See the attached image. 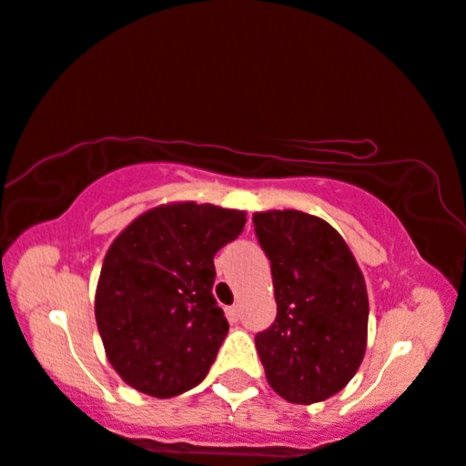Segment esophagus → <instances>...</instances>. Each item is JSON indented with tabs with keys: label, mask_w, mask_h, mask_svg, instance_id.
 <instances>
[{
	"label": "esophagus",
	"mask_w": 466,
	"mask_h": 466,
	"mask_svg": "<svg viewBox=\"0 0 466 466\" xmlns=\"http://www.w3.org/2000/svg\"><path fill=\"white\" fill-rule=\"evenodd\" d=\"M226 317L230 323H236V320L240 319V308L238 306H228L226 308Z\"/></svg>",
	"instance_id": "1"
}]
</instances>
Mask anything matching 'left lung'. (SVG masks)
Segmentation results:
<instances>
[{
  "instance_id": "left-lung-1",
  "label": "left lung",
  "mask_w": 466,
  "mask_h": 466,
  "mask_svg": "<svg viewBox=\"0 0 466 466\" xmlns=\"http://www.w3.org/2000/svg\"><path fill=\"white\" fill-rule=\"evenodd\" d=\"M270 259L277 319L255 336L268 384L289 403L336 395L363 361L370 301L363 274L342 236L314 215H253Z\"/></svg>"
}]
</instances>
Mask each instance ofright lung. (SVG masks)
I'll use <instances>...</instances> for the list:
<instances>
[{"instance_id": "1", "label": "right lung", "mask_w": 466, "mask_h": 466, "mask_svg": "<svg viewBox=\"0 0 466 466\" xmlns=\"http://www.w3.org/2000/svg\"><path fill=\"white\" fill-rule=\"evenodd\" d=\"M245 221L232 208L173 202L139 215L111 242L95 317L124 382L168 399L205 380L230 329L213 298V258Z\"/></svg>"}]
</instances>
